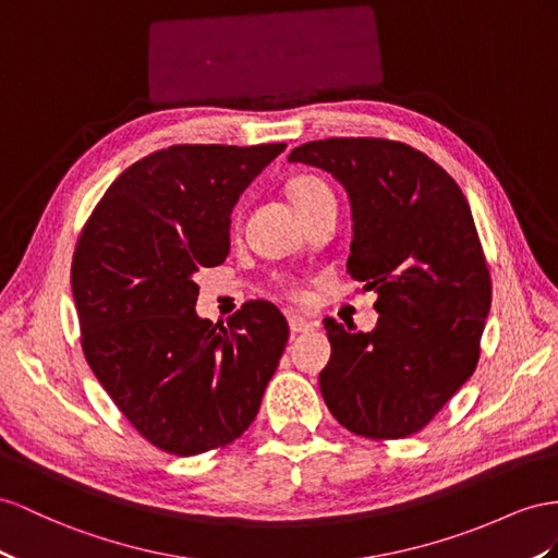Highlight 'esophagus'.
<instances>
[{"mask_svg": "<svg viewBox=\"0 0 558 558\" xmlns=\"http://www.w3.org/2000/svg\"><path fill=\"white\" fill-rule=\"evenodd\" d=\"M288 325H290V332H292V335L308 332L311 327H313L311 320H306V318H302V316H294V313H290V316H288Z\"/></svg>", "mask_w": 558, "mask_h": 558, "instance_id": "1", "label": "esophagus"}]
</instances>
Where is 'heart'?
Listing matches in <instances>:
<instances>
[{
  "instance_id": "heart-1",
  "label": "heart",
  "mask_w": 558,
  "mask_h": 558,
  "mask_svg": "<svg viewBox=\"0 0 558 558\" xmlns=\"http://www.w3.org/2000/svg\"><path fill=\"white\" fill-rule=\"evenodd\" d=\"M327 197H332V191L327 189L320 179L302 177L290 185V199L296 209L308 207L313 203H320V199H327Z\"/></svg>"
}]
</instances>
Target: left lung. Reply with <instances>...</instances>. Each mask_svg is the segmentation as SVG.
<instances>
[{
  "label": "left lung",
  "mask_w": 558,
  "mask_h": 558,
  "mask_svg": "<svg viewBox=\"0 0 558 558\" xmlns=\"http://www.w3.org/2000/svg\"><path fill=\"white\" fill-rule=\"evenodd\" d=\"M288 162L323 169L347 191V270L377 294L373 332L325 318V403L359 436L415 434L474 375L490 311V274L466 197L446 169L396 141H311Z\"/></svg>",
  "instance_id": "1"
}]
</instances>
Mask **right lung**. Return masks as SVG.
<instances>
[{"instance_id":"add662e5","label":"right lung","mask_w":558,"mask_h":558,"mask_svg":"<svg viewBox=\"0 0 558 558\" xmlns=\"http://www.w3.org/2000/svg\"><path fill=\"white\" fill-rule=\"evenodd\" d=\"M284 150L171 146L122 171L73 256L82 349L136 432L191 457L242 436L290 337L270 302L217 327L197 316L199 268L226 262L240 195Z\"/></svg>"}]
</instances>
